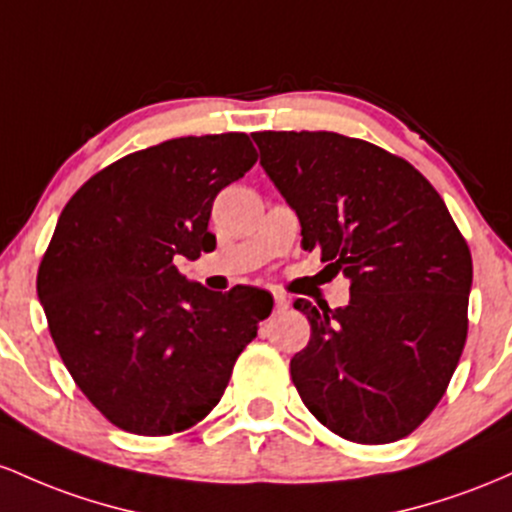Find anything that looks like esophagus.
I'll return each instance as SVG.
<instances>
[{
    "label": "esophagus",
    "instance_id": "1",
    "mask_svg": "<svg viewBox=\"0 0 512 512\" xmlns=\"http://www.w3.org/2000/svg\"><path fill=\"white\" fill-rule=\"evenodd\" d=\"M273 302H275V309H287L290 307V300H287V297L283 295V292H273Z\"/></svg>",
    "mask_w": 512,
    "mask_h": 512
}]
</instances>
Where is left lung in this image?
Listing matches in <instances>:
<instances>
[{"label": "left lung", "mask_w": 512, "mask_h": 512, "mask_svg": "<svg viewBox=\"0 0 512 512\" xmlns=\"http://www.w3.org/2000/svg\"><path fill=\"white\" fill-rule=\"evenodd\" d=\"M261 166L350 283L346 307L307 314L290 360L304 406L341 438L382 445L438 406L467 341L472 254L447 205L404 159L338 132H254Z\"/></svg>", "instance_id": "8db88e82"}]
</instances>
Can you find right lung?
Masks as SVG:
<instances>
[{
  "label": "right lung",
  "instance_id": "obj_1",
  "mask_svg": "<svg viewBox=\"0 0 512 512\" xmlns=\"http://www.w3.org/2000/svg\"><path fill=\"white\" fill-rule=\"evenodd\" d=\"M256 164L244 132L176 137L106 166L72 195L38 271L50 336L113 426L171 435L225 394L271 292H215L174 266L215 249L212 200Z\"/></svg>",
  "mask_w": 512,
  "mask_h": 512
}]
</instances>
